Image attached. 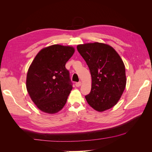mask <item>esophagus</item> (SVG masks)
<instances>
[{
  "mask_svg": "<svg viewBox=\"0 0 152 152\" xmlns=\"http://www.w3.org/2000/svg\"><path fill=\"white\" fill-rule=\"evenodd\" d=\"M81 85H82V82H77V83L75 84V86H76L77 87H80Z\"/></svg>",
  "mask_w": 152,
  "mask_h": 152,
  "instance_id": "obj_1",
  "label": "esophagus"
}]
</instances>
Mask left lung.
Wrapping results in <instances>:
<instances>
[{
  "mask_svg": "<svg viewBox=\"0 0 152 152\" xmlns=\"http://www.w3.org/2000/svg\"><path fill=\"white\" fill-rule=\"evenodd\" d=\"M77 50L91 72V91L85 96L91 107L99 112L112 108L121 99L126 86L124 63L112 46L104 43L79 44Z\"/></svg>",
  "mask_w": 152,
  "mask_h": 152,
  "instance_id": "obj_1",
  "label": "left lung"
}]
</instances>
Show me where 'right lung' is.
Here are the masks:
<instances>
[{
  "label": "right lung",
  "instance_id": "right-lung-1",
  "mask_svg": "<svg viewBox=\"0 0 152 152\" xmlns=\"http://www.w3.org/2000/svg\"><path fill=\"white\" fill-rule=\"evenodd\" d=\"M74 52L72 46L54 44L41 49L31 62L26 87L32 102L42 112L56 113L66 104L72 86L65 65Z\"/></svg>",
  "mask_w": 152,
  "mask_h": 152
}]
</instances>
